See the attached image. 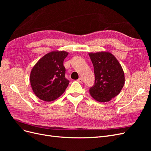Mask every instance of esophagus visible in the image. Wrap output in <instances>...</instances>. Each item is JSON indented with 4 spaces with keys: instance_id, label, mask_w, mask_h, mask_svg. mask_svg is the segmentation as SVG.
Wrapping results in <instances>:
<instances>
[{
    "instance_id": "obj_1",
    "label": "esophagus",
    "mask_w": 151,
    "mask_h": 151,
    "mask_svg": "<svg viewBox=\"0 0 151 151\" xmlns=\"http://www.w3.org/2000/svg\"><path fill=\"white\" fill-rule=\"evenodd\" d=\"M77 81H78L79 83H83V78H82V77H79V78L77 79Z\"/></svg>"
}]
</instances>
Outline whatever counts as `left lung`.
<instances>
[{"mask_svg":"<svg viewBox=\"0 0 151 151\" xmlns=\"http://www.w3.org/2000/svg\"><path fill=\"white\" fill-rule=\"evenodd\" d=\"M95 83L89 93L98 102L109 101L120 93L125 84L124 72L116 57L108 52L89 53Z\"/></svg>","mask_w":151,"mask_h":151,"instance_id":"1","label":"left lung"}]
</instances>
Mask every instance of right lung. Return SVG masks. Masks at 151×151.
I'll list each match as a JSON object with an SVG mask.
<instances>
[{
  "label": "right lung",
  "mask_w": 151,
  "mask_h": 151,
  "mask_svg": "<svg viewBox=\"0 0 151 151\" xmlns=\"http://www.w3.org/2000/svg\"><path fill=\"white\" fill-rule=\"evenodd\" d=\"M68 53L52 51L41 58L32 68L30 83L35 94L45 101H52L65 92L69 83L65 77L63 60Z\"/></svg>",
  "instance_id": "1"
}]
</instances>
